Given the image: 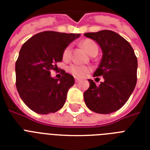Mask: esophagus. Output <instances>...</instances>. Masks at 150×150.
<instances>
[{"instance_id": "esophagus-1", "label": "esophagus", "mask_w": 150, "mask_h": 150, "mask_svg": "<svg viewBox=\"0 0 150 150\" xmlns=\"http://www.w3.org/2000/svg\"><path fill=\"white\" fill-rule=\"evenodd\" d=\"M75 82H79V79H78V78H75Z\"/></svg>"}]
</instances>
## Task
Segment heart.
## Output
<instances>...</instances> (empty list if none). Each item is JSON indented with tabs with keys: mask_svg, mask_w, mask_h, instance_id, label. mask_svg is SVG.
<instances>
[{
	"mask_svg": "<svg viewBox=\"0 0 150 150\" xmlns=\"http://www.w3.org/2000/svg\"><path fill=\"white\" fill-rule=\"evenodd\" d=\"M81 45L83 48H84L86 51L89 54V55L92 56L94 54H97L98 53V46L93 40H85L81 43ZM71 46H68L67 47L64 49L63 52V58L68 59L70 57L71 54ZM89 68L85 67V66L78 65V64H71L69 67V71L72 73L73 75L77 77H81L82 75H84V74L86 71H88Z\"/></svg>",
	"mask_w": 150,
	"mask_h": 150,
	"instance_id": "b5f03b06",
	"label": "heart"
}]
</instances>
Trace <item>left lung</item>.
Returning <instances> with one entry per match:
<instances>
[{"label": "left lung", "mask_w": 150, "mask_h": 150, "mask_svg": "<svg viewBox=\"0 0 150 150\" xmlns=\"http://www.w3.org/2000/svg\"><path fill=\"white\" fill-rule=\"evenodd\" d=\"M101 48L102 59L94 76L102 75L104 82L96 86L89 79L84 93L86 105L98 114H111L123 107L135 89L138 61L132 46L125 39L110 30L86 33Z\"/></svg>", "instance_id": "8db88e82"}]
</instances>
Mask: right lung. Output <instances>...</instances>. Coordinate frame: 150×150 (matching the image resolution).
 <instances>
[{
	"label": "right lung",
	"instance_id": "right-lung-1",
	"mask_svg": "<svg viewBox=\"0 0 150 150\" xmlns=\"http://www.w3.org/2000/svg\"><path fill=\"white\" fill-rule=\"evenodd\" d=\"M81 34L45 31L37 33L22 45L15 63L16 88L24 103L40 114L62 108L68 89L75 84L72 75L64 71L60 79L50 71L63 58V52Z\"/></svg>",
	"mask_w": 150,
	"mask_h": 150
}]
</instances>
